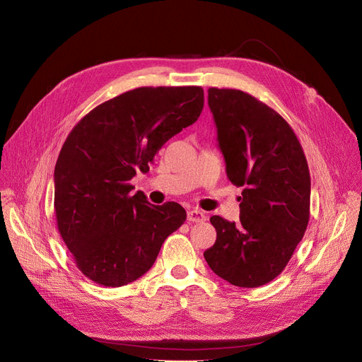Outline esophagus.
I'll return each mask as SVG.
<instances>
[{"label": "esophagus", "mask_w": 362, "mask_h": 362, "mask_svg": "<svg viewBox=\"0 0 362 362\" xmlns=\"http://www.w3.org/2000/svg\"><path fill=\"white\" fill-rule=\"evenodd\" d=\"M206 220V216L199 210H189L187 211V221L189 223H204Z\"/></svg>", "instance_id": "esophagus-1"}]
</instances>
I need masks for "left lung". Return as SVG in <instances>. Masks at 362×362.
Here are the masks:
<instances>
[{"label": "left lung", "mask_w": 362, "mask_h": 362, "mask_svg": "<svg viewBox=\"0 0 362 362\" xmlns=\"http://www.w3.org/2000/svg\"><path fill=\"white\" fill-rule=\"evenodd\" d=\"M226 173L242 186L239 223L213 216L204 258L221 279L258 288L277 277L310 220L311 177L302 146L279 112L238 89H208Z\"/></svg>", "instance_id": "8db88e82"}]
</instances>
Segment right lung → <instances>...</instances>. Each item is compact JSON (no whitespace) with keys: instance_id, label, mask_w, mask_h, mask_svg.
Listing matches in <instances>:
<instances>
[{"instance_id":"obj_1","label":"right lung","mask_w":362,"mask_h":362,"mask_svg":"<svg viewBox=\"0 0 362 362\" xmlns=\"http://www.w3.org/2000/svg\"><path fill=\"white\" fill-rule=\"evenodd\" d=\"M204 108L201 86H144L95 107L73 127L54 170L59 232L78 269L108 288L124 286L156 262L186 220L177 202L152 205L129 180Z\"/></svg>"}]
</instances>
